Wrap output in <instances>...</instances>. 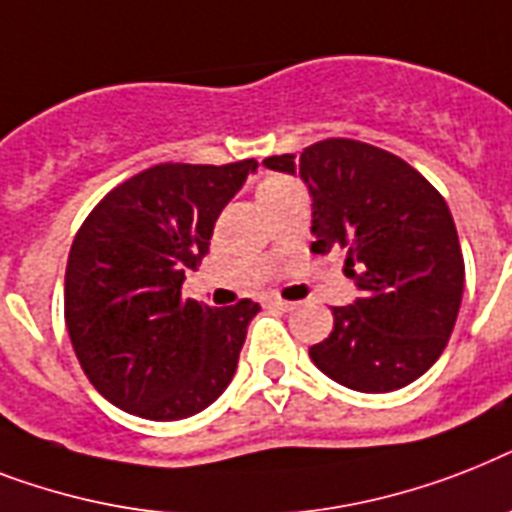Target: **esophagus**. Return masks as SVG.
I'll return each mask as SVG.
<instances>
[{
  "label": "esophagus",
  "mask_w": 512,
  "mask_h": 512,
  "mask_svg": "<svg viewBox=\"0 0 512 512\" xmlns=\"http://www.w3.org/2000/svg\"><path fill=\"white\" fill-rule=\"evenodd\" d=\"M272 306H277V309H282V312H293V309H296V304H293V301H285V298H280V296L272 298Z\"/></svg>",
  "instance_id": "esophagus-1"
}]
</instances>
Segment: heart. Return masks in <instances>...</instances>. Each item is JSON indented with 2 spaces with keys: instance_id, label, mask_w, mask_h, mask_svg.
Segmentation results:
<instances>
[{
  "instance_id": "b5f03b06",
  "label": "heart",
  "mask_w": 512,
  "mask_h": 512,
  "mask_svg": "<svg viewBox=\"0 0 512 512\" xmlns=\"http://www.w3.org/2000/svg\"><path fill=\"white\" fill-rule=\"evenodd\" d=\"M293 187H298L293 179L288 177H267L264 182L259 185V190H256V195H259V203L264 206V203H269L272 198H277V195H282V192L293 190Z\"/></svg>"
}]
</instances>
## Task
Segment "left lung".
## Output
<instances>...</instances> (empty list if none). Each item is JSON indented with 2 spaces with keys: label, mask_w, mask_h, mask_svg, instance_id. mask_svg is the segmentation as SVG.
Segmentation results:
<instances>
[{
  "label": "left lung",
  "mask_w": 512,
  "mask_h": 512,
  "mask_svg": "<svg viewBox=\"0 0 512 512\" xmlns=\"http://www.w3.org/2000/svg\"><path fill=\"white\" fill-rule=\"evenodd\" d=\"M264 166L304 179L312 251L343 248L362 290L333 306V333L309 349L312 362L362 394L410 386L441 357L463 301V251L439 190L399 155L343 137Z\"/></svg>",
  "instance_id": "8db88e82"
}]
</instances>
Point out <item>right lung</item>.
Returning a JSON list of instances; mask_svg holds the SVG:
<instances>
[{
    "label": "right lung",
    "instance_id": "add662e5",
    "mask_svg": "<svg viewBox=\"0 0 512 512\" xmlns=\"http://www.w3.org/2000/svg\"><path fill=\"white\" fill-rule=\"evenodd\" d=\"M256 166L158 163L113 187L73 237L65 325L89 383L118 410L182 420L230 386L261 306L211 309L182 298V282Z\"/></svg>",
    "mask_w": 512,
    "mask_h": 512
}]
</instances>
